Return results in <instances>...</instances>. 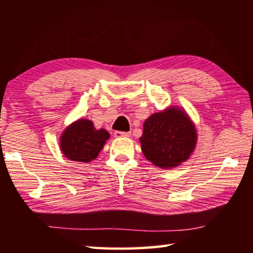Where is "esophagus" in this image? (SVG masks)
I'll return each instance as SVG.
<instances>
[{
    "instance_id": "34e87169",
    "label": "esophagus",
    "mask_w": 253,
    "mask_h": 253,
    "mask_svg": "<svg viewBox=\"0 0 253 253\" xmlns=\"http://www.w3.org/2000/svg\"><path fill=\"white\" fill-rule=\"evenodd\" d=\"M131 132L130 131H115L114 136L116 138H121V137H130Z\"/></svg>"
}]
</instances>
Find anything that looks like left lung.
Here are the masks:
<instances>
[{"label": "left lung", "mask_w": 253, "mask_h": 253, "mask_svg": "<svg viewBox=\"0 0 253 253\" xmlns=\"http://www.w3.org/2000/svg\"><path fill=\"white\" fill-rule=\"evenodd\" d=\"M139 138L144 156L163 169H175L186 162L198 143V131L187 113L170 106L149 116Z\"/></svg>", "instance_id": "obj_1"}]
</instances>
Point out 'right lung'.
<instances>
[{
  "label": "right lung",
  "instance_id": "1",
  "mask_svg": "<svg viewBox=\"0 0 253 253\" xmlns=\"http://www.w3.org/2000/svg\"><path fill=\"white\" fill-rule=\"evenodd\" d=\"M109 137L104 128L96 129L91 121L80 118L62 131L60 149L70 161L89 163L98 157Z\"/></svg>",
  "mask_w": 253,
  "mask_h": 253
}]
</instances>
